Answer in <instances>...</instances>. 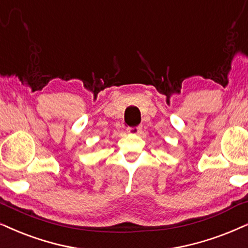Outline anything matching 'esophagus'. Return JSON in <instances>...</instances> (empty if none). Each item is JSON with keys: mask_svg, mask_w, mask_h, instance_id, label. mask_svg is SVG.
Wrapping results in <instances>:
<instances>
[{"mask_svg": "<svg viewBox=\"0 0 248 248\" xmlns=\"http://www.w3.org/2000/svg\"><path fill=\"white\" fill-rule=\"evenodd\" d=\"M141 128L142 127H141L140 125L139 126H134V127H127V132L131 134H138L141 132Z\"/></svg>", "mask_w": 248, "mask_h": 248, "instance_id": "esophagus-1", "label": "esophagus"}]
</instances>
